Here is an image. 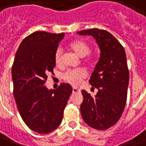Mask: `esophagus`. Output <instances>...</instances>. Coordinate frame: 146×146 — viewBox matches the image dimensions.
Returning <instances> with one entry per match:
<instances>
[{"mask_svg": "<svg viewBox=\"0 0 146 146\" xmlns=\"http://www.w3.org/2000/svg\"><path fill=\"white\" fill-rule=\"evenodd\" d=\"M80 90L76 88H73V93H80Z\"/></svg>", "mask_w": 146, "mask_h": 146, "instance_id": "obj_1", "label": "esophagus"}]
</instances>
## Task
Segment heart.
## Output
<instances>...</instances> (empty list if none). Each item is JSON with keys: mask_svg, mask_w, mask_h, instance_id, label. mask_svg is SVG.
Segmentation results:
<instances>
[{"mask_svg": "<svg viewBox=\"0 0 146 146\" xmlns=\"http://www.w3.org/2000/svg\"><path fill=\"white\" fill-rule=\"evenodd\" d=\"M69 48L71 51H73L76 55H78L79 57L84 58L86 55L91 52L92 48L88 43H87L84 40H75L71 41L69 44ZM54 61L55 65L57 66H62V51L60 48H58L55 51L54 54ZM84 63L89 64L91 63V58H88L84 60ZM88 76V73L85 70L79 68L76 70H70L66 71L63 74V79L66 82L69 83L71 85L77 86L79 85L80 82L83 80L85 79Z\"/></svg>", "mask_w": 146, "mask_h": 146, "instance_id": "heart-1", "label": "heart"}]
</instances>
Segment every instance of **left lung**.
Returning <instances> with one entry per match:
<instances>
[{
	"label": "left lung",
	"instance_id": "1",
	"mask_svg": "<svg viewBox=\"0 0 146 146\" xmlns=\"http://www.w3.org/2000/svg\"><path fill=\"white\" fill-rule=\"evenodd\" d=\"M92 35L96 40L101 54L89 84L97 88L95 96L83 90L80 113L84 122L96 130H106L116 124L124 110L127 95L129 70L125 50L114 36L97 28L77 32Z\"/></svg>",
	"mask_w": 146,
	"mask_h": 146
}]
</instances>
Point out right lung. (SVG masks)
Masks as SVG:
<instances>
[{"instance_id": "1", "label": "right lung", "mask_w": 146, "mask_h": 146, "mask_svg": "<svg viewBox=\"0 0 146 146\" xmlns=\"http://www.w3.org/2000/svg\"><path fill=\"white\" fill-rule=\"evenodd\" d=\"M65 33L36 31L27 36L18 48L11 68L13 93L18 110L32 131L48 134L60 125L63 111L73 92L62 83L48 90V73H54V54Z\"/></svg>"}]
</instances>
